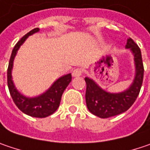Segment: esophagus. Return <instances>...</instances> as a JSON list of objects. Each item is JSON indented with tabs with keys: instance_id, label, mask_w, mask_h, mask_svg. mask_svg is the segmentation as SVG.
Instances as JSON below:
<instances>
[{
	"instance_id": "esophagus-1",
	"label": "esophagus",
	"mask_w": 150,
	"mask_h": 150,
	"mask_svg": "<svg viewBox=\"0 0 150 150\" xmlns=\"http://www.w3.org/2000/svg\"><path fill=\"white\" fill-rule=\"evenodd\" d=\"M81 74H82V69H79V68L75 69L72 71V75H73L74 77L80 76V75H81Z\"/></svg>"
}]
</instances>
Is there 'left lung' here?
Wrapping results in <instances>:
<instances>
[{"label": "left lung", "mask_w": 150, "mask_h": 150, "mask_svg": "<svg viewBox=\"0 0 150 150\" xmlns=\"http://www.w3.org/2000/svg\"><path fill=\"white\" fill-rule=\"evenodd\" d=\"M126 47L130 48L132 52L136 65V75L133 83L127 90L120 93H107L92 79L85 78L86 83V106L89 111L98 117L109 118L127 111L136 101L140 93L144 72L141 51L132 38L127 40Z\"/></svg>", "instance_id": "1"}]
</instances>
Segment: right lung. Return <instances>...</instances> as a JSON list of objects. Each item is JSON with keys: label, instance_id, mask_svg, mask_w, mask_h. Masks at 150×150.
<instances>
[{"label": "right lung", "instance_id": "right-lung-1", "mask_svg": "<svg viewBox=\"0 0 150 150\" xmlns=\"http://www.w3.org/2000/svg\"><path fill=\"white\" fill-rule=\"evenodd\" d=\"M38 31L39 28H35L30 31L29 33H27L23 37L18 41V43L13 49L7 68V86L14 103L23 113L32 117L44 118L52 115L57 110L60 104L63 93L64 92L68 85L70 83L72 76L71 74H68L60 77L46 93L35 98H26L18 92L12 80V69L14 57L18 48L24 42V40L27 39V37Z\"/></svg>", "mask_w": 150, "mask_h": 150}]
</instances>
